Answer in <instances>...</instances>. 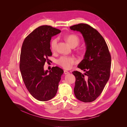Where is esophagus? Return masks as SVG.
Masks as SVG:
<instances>
[{
	"label": "esophagus",
	"mask_w": 127,
	"mask_h": 127,
	"mask_svg": "<svg viewBox=\"0 0 127 127\" xmlns=\"http://www.w3.org/2000/svg\"><path fill=\"white\" fill-rule=\"evenodd\" d=\"M64 74H68V73H69V72L68 71H67V70H64Z\"/></svg>",
	"instance_id": "1"
}]
</instances>
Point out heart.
I'll return each mask as SVG.
<instances>
[{"mask_svg":"<svg viewBox=\"0 0 127 127\" xmlns=\"http://www.w3.org/2000/svg\"><path fill=\"white\" fill-rule=\"evenodd\" d=\"M65 39L67 43L71 47H75L78 46L80 43V39L78 36L74 34H70L65 36ZM57 39H53L50 43V48L53 52L56 51L57 45ZM76 63L75 59L72 57L62 56L58 59V64L63 68L69 69L73 65Z\"/></svg>","mask_w":127,"mask_h":127,"instance_id":"b5f03b06","label":"heart"}]
</instances>
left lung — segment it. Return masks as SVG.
Listing matches in <instances>:
<instances>
[{"label": "left lung", "mask_w": 127, "mask_h": 127, "mask_svg": "<svg viewBox=\"0 0 127 127\" xmlns=\"http://www.w3.org/2000/svg\"><path fill=\"white\" fill-rule=\"evenodd\" d=\"M70 29L82 33L86 46L84 59L78 66L85 73L72 72L75 77L74 95L82 102H91L100 95L109 80L111 55L104 38L89 25L80 23Z\"/></svg>", "instance_id": "obj_1"}]
</instances>
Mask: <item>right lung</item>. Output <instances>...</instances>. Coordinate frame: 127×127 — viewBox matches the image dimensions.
<instances>
[{
  "mask_svg": "<svg viewBox=\"0 0 127 127\" xmlns=\"http://www.w3.org/2000/svg\"><path fill=\"white\" fill-rule=\"evenodd\" d=\"M61 31L49 25H42L33 30L24 39L21 47L20 70L27 89L40 101H47L56 95L59 83L64 71L59 67L44 70V65L52 56L51 38Z\"/></svg>",
  "mask_w": 127,
  "mask_h": 127,
  "instance_id": "obj_1",
  "label": "right lung"
}]
</instances>
